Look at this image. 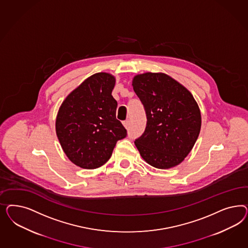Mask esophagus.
<instances>
[{
  "label": "esophagus",
  "instance_id": "1",
  "mask_svg": "<svg viewBox=\"0 0 248 248\" xmlns=\"http://www.w3.org/2000/svg\"><path fill=\"white\" fill-rule=\"evenodd\" d=\"M124 127L128 129V128L130 127V125H131V123H130V120H125L124 122Z\"/></svg>",
  "mask_w": 248,
  "mask_h": 248
}]
</instances>
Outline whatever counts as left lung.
<instances>
[{
	"instance_id": "8db88e82",
	"label": "left lung",
	"mask_w": 248,
	"mask_h": 248,
	"mask_svg": "<svg viewBox=\"0 0 248 248\" xmlns=\"http://www.w3.org/2000/svg\"><path fill=\"white\" fill-rule=\"evenodd\" d=\"M146 114V127L135 143L141 156L159 169L179 165L192 150L201 114L191 93L165 74L146 73L133 81Z\"/></svg>"
}]
</instances>
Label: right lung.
Listing matches in <instances>:
<instances>
[{"mask_svg": "<svg viewBox=\"0 0 248 248\" xmlns=\"http://www.w3.org/2000/svg\"><path fill=\"white\" fill-rule=\"evenodd\" d=\"M114 83L109 74L92 75L61 105L55 124L57 137L68 158L82 168L105 165L117 141L127 135L116 119Z\"/></svg>", "mask_w": 248, "mask_h": 248, "instance_id": "add662e5", "label": "right lung"}]
</instances>
